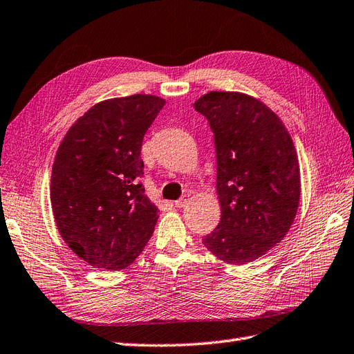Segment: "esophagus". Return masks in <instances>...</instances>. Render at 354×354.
<instances>
[{"label":"esophagus","mask_w":354,"mask_h":354,"mask_svg":"<svg viewBox=\"0 0 354 354\" xmlns=\"http://www.w3.org/2000/svg\"><path fill=\"white\" fill-rule=\"evenodd\" d=\"M187 200H189V196L185 195V196L180 198V200H177V201L174 203V205H176V207H185V205L187 204Z\"/></svg>","instance_id":"34e87169"}]
</instances>
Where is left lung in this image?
<instances>
[{
    "label": "left lung",
    "instance_id": "left-lung-1",
    "mask_svg": "<svg viewBox=\"0 0 354 354\" xmlns=\"http://www.w3.org/2000/svg\"><path fill=\"white\" fill-rule=\"evenodd\" d=\"M194 106L209 120L218 159L221 221L203 239L228 264H246L283 240L300 201L297 151L282 120L249 94L210 91Z\"/></svg>",
    "mask_w": 354,
    "mask_h": 354
}]
</instances>
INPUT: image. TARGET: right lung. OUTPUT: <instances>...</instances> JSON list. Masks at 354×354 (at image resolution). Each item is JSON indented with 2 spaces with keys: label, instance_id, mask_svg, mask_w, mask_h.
<instances>
[{
  "label": "right lung",
  "instance_id": "add662e5",
  "mask_svg": "<svg viewBox=\"0 0 354 354\" xmlns=\"http://www.w3.org/2000/svg\"><path fill=\"white\" fill-rule=\"evenodd\" d=\"M165 105L151 94L96 103L64 135L50 177L57 228L93 267L123 270L150 240L159 209L144 194L141 147Z\"/></svg>",
  "mask_w": 354,
  "mask_h": 354
}]
</instances>
